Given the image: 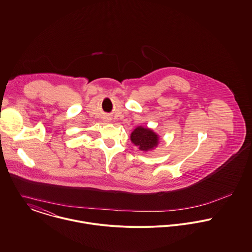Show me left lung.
I'll return each mask as SVG.
<instances>
[{
	"instance_id": "left-lung-1",
	"label": "left lung",
	"mask_w": 252,
	"mask_h": 252,
	"mask_svg": "<svg viewBox=\"0 0 252 252\" xmlns=\"http://www.w3.org/2000/svg\"><path fill=\"white\" fill-rule=\"evenodd\" d=\"M130 139L135 146H138L139 150L147 152L154 149L158 144V135L149 128L138 126L130 135Z\"/></svg>"
}]
</instances>
